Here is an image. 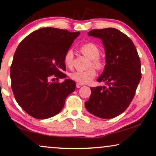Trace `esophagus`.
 I'll return each instance as SVG.
<instances>
[{
	"label": "esophagus",
	"instance_id": "esophagus-1",
	"mask_svg": "<svg viewBox=\"0 0 156 156\" xmlns=\"http://www.w3.org/2000/svg\"><path fill=\"white\" fill-rule=\"evenodd\" d=\"M82 86H83V84H80V83H76V88H80V87H82Z\"/></svg>",
	"mask_w": 156,
	"mask_h": 156
}]
</instances>
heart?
Here are the masks:
<instances>
[{"instance_id":"obj_1","label":"heart","mask_w":156,"mask_h":156,"mask_svg":"<svg viewBox=\"0 0 156 156\" xmlns=\"http://www.w3.org/2000/svg\"><path fill=\"white\" fill-rule=\"evenodd\" d=\"M80 52L84 56L91 59V65L97 69H102L104 67L105 62L103 58L99 56L101 50L97 44L92 42H86L82 44L80 48ZM73 52L72 50H68L64 55L63 62L66 67H72L73 65ZM96 76V71L94 68L91 67L86 70H76L70 73L69 76L72 80L80 83L87 84L90 82Z\"/></svg>"}]
</instances>
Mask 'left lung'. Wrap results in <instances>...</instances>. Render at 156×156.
Here are the masks:
<instances>
[{"label":"left lung","mask_w":156,"mask_h":156,"mask_svg":"<svg viewBox=\"0 0 156 156\" xmlns=\"http://www.w3.org/2000/svg\"><path fill=\"white\" fill-rule=\"evenodd\" d=\"M88 35L103 42L106 64L97 81L107 86L91 87L85 107L99 118H114L125 112L135 95L141 79L139 56L132 40L119 30H91Z\"/></svg>","instance_id":"left-lung-1"}]
</instances>
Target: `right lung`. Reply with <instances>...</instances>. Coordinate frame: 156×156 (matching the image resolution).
I'll return each mask as SVG.
<instances>
[{"label":"right lung","mask_w":156,"mask_h":156,"mask_svg":"<svg viewBox=\"0 0 156 156\" xmlns=\"http://www.w3.org/2000/svg\"><path fill=\"white\" fill-rule=\"evenodd\" d=\"M80 33L43 27L27 35L17 48L10 67L11 88L17 103L33 118L55 116L75 90L73 80H59L67 76L64 55Z\"/></svg>","instance_id":"add662e5"}]
</instances>
